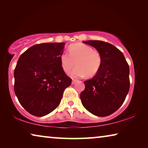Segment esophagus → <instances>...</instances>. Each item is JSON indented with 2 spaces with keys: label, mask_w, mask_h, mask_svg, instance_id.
<instances>
[{
  "label": "esophagus",
  "mask_w": 148,
  "mask_h": 148,
  "mask_svg": "<svg viewBox=\"0 0 148 148\" xmlns=\"http://www.w3.org/2000/svg\"><path fill=\"white\" fill-rule=\"evenodd\" d=\"M77 82V79H72V84H75Z\"/></svg>",
  "instance_id": "obj_1"
}]
</instances>
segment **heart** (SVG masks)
Instances as JSON below:
<instances>
[{"instance_id":"b5f03b06","label":"heart","mask_w":148,"mask_h":148,"mask_svg":"<svg viewBox=\"0 0 148 148\" xmlns=\"http://www.w3.org/2000/svg\"><path fill=\"white\" fill-rule=\"evenodd\" d=\"M69 54L62 53L60 55V62L62 69L69 73L75 66L77 67L70 75L72 77H92L99 72L102 64V57L99 51L94 50L86 44L78 43L70 45Z\"/></svg>"}]
</instances>
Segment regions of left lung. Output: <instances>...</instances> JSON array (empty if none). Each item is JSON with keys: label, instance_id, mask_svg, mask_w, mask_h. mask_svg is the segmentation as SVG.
Listing matches in <instances>:
<instances>
[{"label": "left lung", "instance_id": "1", "mask_svg": "<svg viewBox=\"0 0 148 148\" xmlns=\"http://www.w3.org/2000/svg\"><path fill=\"white\" fill-rule=\"evenodd\" d=\"M83 42L99 51L102 64L92 78L84 81L82 103L94 115L109 116L121 107L129 91L128 64L123 53L111 44L96 40Z\"/></svg>", "mask_w": 148, "mask_h": 148}]
</instances>
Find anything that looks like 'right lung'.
I'll return each instance as SVG.
<instances>
[{"label": "right lung", "mask_w": 148, "mask_h": 148, "mask_svg": "<svg viewBox=\"0 0 148 148\" xmlns=\"http://www.w3.org/2000/svg\"><path fill=\"white\" fill-rule=\"evenodd\" d=\"M64 45H35L18 60L14 90L21 105L32 115L43 116L54 111L60 104L64 90L72 83L60 62Z\"/></svg>", "instance_id": "right-lung-1"}]
</instances>
